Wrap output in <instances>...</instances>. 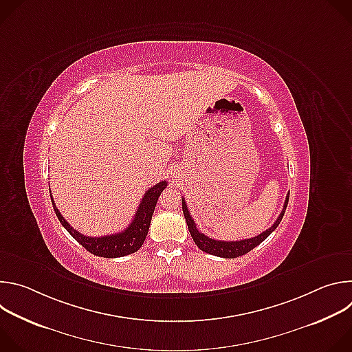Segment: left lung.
Returning a JSON list of instances; mask_svg holds the SVG:
<instances>
[{"label":"left lung","instance_id":"obj_1","mask_svg":"<svg viewBox=\"0 0 352 352\" xmlns=\"http://www.w3.org/2000/svg\"><path fill=\"white\" fill-rule=\"evenodd\" d=\"M288 199H289V192H288V195L285 197L284 208H283L280 216L277 217V220L274 221V224L270 228H267L266 231H263L262 234H259V235H256L254 238L241 239V241H217V239L209 238L208 235L200 232L197 230V226L193 221L189 210H188L185 197H182V212H184V216H185V220H186V224H188V230H189V232H190L196 246L200 250H204V252L214 255V256H219V258L234 259V258H238V256H242V255L248 254L249 250H252L255 246L262 243L278 227V224L283 220V216L285 213V208L288 205Z\"/></svg>","mask_w":352,"mask_h":352}]
</instances>
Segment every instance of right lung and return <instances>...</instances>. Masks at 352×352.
I'll return each mask as SVG.
<instances>
[{"mask_svg":"<svg viewBox=\"0 0 352 352\" xmlns=\"http://www.w3.org/2000/svg\"><path fill=\"white\" fill-rule=\"evenodd\" d=\"M167 181L157 182L155 186L146 190V193L142 197V202L139 205V209L136 210V214L131 224L121 232L106 235V236H86L72 228L68 221L61 216L60 210L56 208V204L52 196V190H50V196H52V202L54 212L63 224V227L85 248L90 254L102 258H121L131 254H135L136 250L143 245L146 235L148 232L150 221H152L153 212L156 209V204L159 200V196L166 189Z\"/></svg>","mask_w":352,"mask_h":352,"instance_id":"add662e5","label":"right lung"}]
</instances>
